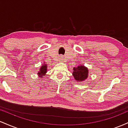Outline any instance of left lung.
Segmentation results:
<instances>
[{
	"label": "left lung",
	"mask_w": 128,
	"mask_h": 128,
	"mask_svg": "<svg viewBox=\"0 0 128 128\" xmlns=\"http://www.w3.org/2000/svg\"><path fill=\"white\" fill-rule=\"evenodd\" d=\"M73 76L77 81H84L88 78V70L84 66L80 65L73 68Z\"/></svg>",
	"instance_id": "left-lung-1"
}]
</instances>
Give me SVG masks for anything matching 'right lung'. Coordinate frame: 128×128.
Returning <instances> with one entry per match:
<instances>
[{"mask_svg": "<svg viewBox=\"0 0 128 128\" xmlns=\"http://www.w3.org/2000/svg\"><path fill=\"white\" fill-rule=\"evenodd\" d=\"M47 67H48V66H47V64H42V66L41 67V68H40V71L38 72V74L40 78H42L43 75H44L46 73L47 70H47Z\"/></svg>", "mask_w": 128, "mask_h": 128, "instance_id": "right-lung-1", "label": "right lung"}]
</instances>
